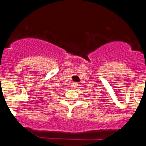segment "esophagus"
I'll list each match as a JSON object with an SVG mask.
<instances>
[{"label":"esophagus","mask_w":146,"mask_h":146,"mask_svg":"<svg viewBox=\"0 0 146 146\" xmlns=\"http://www.w3.org/2000/svg\"><path fill=\"white\" fill-rule=\"evenodd\" d=\"M72 87H73V89H77L78 87V83H73L72 84Z\"/></svg>","instance_id":"esophagus-1"}]
</instances>
